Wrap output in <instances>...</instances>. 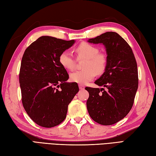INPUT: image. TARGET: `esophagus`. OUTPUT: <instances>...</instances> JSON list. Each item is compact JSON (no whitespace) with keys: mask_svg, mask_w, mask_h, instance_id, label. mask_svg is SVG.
<instances>
[{"mask_svg":"<svg viewBox=\"0 0 156 156\" xmlns=\"http://www.w3.org/2000/svg\"><path fill=\"white\" fill-rule=\"evenodd\" d=\"M79 89H80V90H84V88H85V87H84V85H81V84H79Z\"/></svg>","mask_w":156,"mask_h":156,"instance_id":"1","label":"esophagus"}]
</instances>
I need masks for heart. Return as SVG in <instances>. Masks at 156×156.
<instances>
[{
	"mask_svg": "<svg viewBox=\"0 0 156 156\" xmlns=\"http://www.w3.org/2000/svg\"><path fill=\"white\" fill-rule=\"evenodd\" d=\"M79 59L85 58L84 69L70 74V80L80 84H86L92 80L96 74H101L106 69L108 58L104 53L99 52V48L87 42H82L75 48ZM60 64L66 70L75 68L76 60L71 53L63 51L58 57Z\"/></svg>",
	"mask_w": 156,
	"mask_h": 156,
	"instance_id": "1",
	"label": "heart"
}]
</instances>
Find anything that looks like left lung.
<instances>
[{"label": "left lung", "mask_w": 156, "mask_h": 156, "mask_svg": "<svg viewBox=\"0 0 156 156\" xmlns=\"http://www.w3.org/2000/svg\"><path fill=\"white\" fill-rule=\"evenodd\" d=\"M88 42L104 44L108 63L103 75L95 81L107 90L85 87L90 94L87 108L95 122L113 125L125 118L132 108L139 83L137 65L131 46L116 32H106Z\"/></svg>", "instance_id": "8db88e82"}]
</instances>
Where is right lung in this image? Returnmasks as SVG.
Masks as SVG:
<instances>
[{
    "mask_svg": "<svg viewBox=\"0 0 156 156\" xmlns=\"http://www.w3.org/2000/svg\"><path fill=\"white\" fill-rule=\"evenodd\" d=\"M74 43L42 36L25 50L19 76L22 104L39 126L51 128L61 123L79 91L77 83L66 82L69 75L58 60L60 54Z\"/></svg>",
    "mask_w": 156,
    "mask_h": 156,
    "instance_id": "obj_1",
    "label": "right lung"
}]
</instances>
